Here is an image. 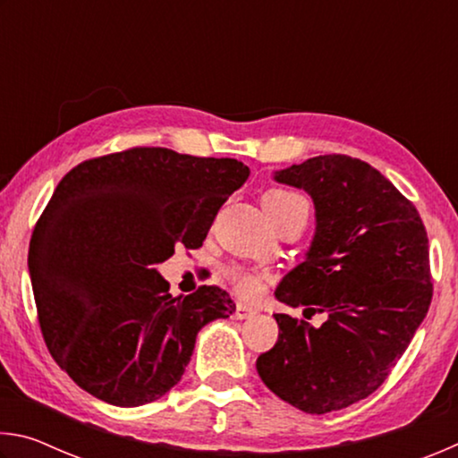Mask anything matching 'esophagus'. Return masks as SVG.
<instances>
[{
  "label": "esophagus",
  "instance_id": "1",
  "mask_svg": "<svg viewBox=\"0 0 458 458\" xmlns=\"http://www.w3.org/2000/svg\"><path fill=\"white\" fill-rule=\"evenodd\" d=\"M259 311L254 307H248L244 303H236V311H234V317L236 319H252L254 315H257Z\"/></svg>",
  "mask_w": 458,
  "mask_h": 458
}]
</instances>
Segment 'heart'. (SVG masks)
<instances>
[{"label": "heart", "instance_id": "heart-1", "mask_svg": "<svg viewBox=\"0 0 458 458\" xmlns=\"http://www.w3.org/2000/svg\"><path fill=\"white\" fill-rule=\"evenodd\" d=\"M297 193L286 191V190H270L265 196V210L270 216V220H275L278 214H281L284 208H289L294 201H299ZM224 276L232 284L240 297L242 299H259L262 293H265V275L259 273V270L244 268V267H228L224 268Z\"/></svg>", "mask_w": 458, "mask_h": 458}]
</instances>
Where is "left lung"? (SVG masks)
<instances>
[{"mask_svg":"<svg viewBox=\"0 0 458 458\" xmlns=\"http://www.w3.org/2000/svg\"><path fill=\"white\" fill-rule=\"evenodd\" d=\"M276 182L311 193L317 232L307 260L275 294L329 317L315 329L276 313L278 339L259 355L257 369L291 406L333 412L386 382L428 313V236L412 201L358 157L319 155Z\"/></svg>","mask_w":458,"mask_h":458,"instance_id":"1","label":"left lung"}]
</instances>
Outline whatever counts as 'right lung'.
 <instances>
[{
  "label": "right lung",
  "mask_w": 458,
  "mask_h": 458,
  "mask_svg": "<svg viewBox=\"0 0 458 458\" xmlns=\"http://www.w3.org/2000/svg\"><path fill=\"white\" fill-rule=\"evenodd\" d=\"M248 174L236 159L131 147L62 177L28 268L46 345L82 390L123 408L161 398L182 379L198 331L236 311L216 284L174 299L157 265L177 244L201 246Z\"/></svg>",
  "instance_id": "add662e5"
}]
</instances>
